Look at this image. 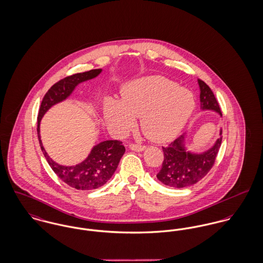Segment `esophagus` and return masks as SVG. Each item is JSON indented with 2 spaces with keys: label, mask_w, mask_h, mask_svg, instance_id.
Listing matches in <instances>:
<instances>
[{
  "label": "esophagus",
  "mask_w": 263,
  "mask_h": 263,
  "mask_svg": "<svg viewBox=\"0 0 263 263\" xmlns=\"http://www.w3.org/2000/svg\"><path fill=\"white\" fill-rule=\"evenodd\" d=\"M130 149L133 150V151H137V152H140L143 151L145 149V146H142V145H137V144H131L130 146Z\"/></svg>",
  "instance_id": "esophagus-1"
}]
</instances>
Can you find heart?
<instances>
[{"label": "heart", "instance_id": "1", "mask_svg": "<svg viewBox=\"0 0 263 263\" xmlns=\"http://www.w3.org/2000/svg\"><path fill=\"white\" fill-rule=\"evenodd\" d=\"M195 108L193 95L177 83L162 76L132 82L122 91L121 102L107 99L104 116L110 129L124 135L141 117L144 135L154 142L176 137Z\"/></svg>", "mask_w": 263, "mask_h": 263}]
</instances>
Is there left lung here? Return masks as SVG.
Returning <instances> with one entry per match:
<instances>
[{
	"label": "left lung",
	"mask_w": 263,
	"mask_h": 263,
	"mask_svg": "<svg viewBox=\"0 0 263 263\" xmlns=\"http://www.w3.org/2000/svg\"><path fill=\"white\" fill-rule=\"evenodd\" d=\"M198 84L201 109L213 110L222 116L219 104L209 86L200 79ZM219 135L215 144L200 154L186 151L184 134L171 142L168 147H162L164 160L157 174L158 180L173 188H184L200 181L214 165L222 141V130Z\"/></svg>",
	"instance_id": "obj_1"
}]
</instances>
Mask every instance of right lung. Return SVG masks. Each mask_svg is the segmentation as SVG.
<instances>
[{
	"mask_svg": "<svg viewBox=\"0 0 263 263\" xmlns=\"http://www.w3.org/2000/svg\"><path fill=\"white\" fill-rule=\"evenodd\" d=\"M101 69H94L77 73L54 84L44 96L38 114V139L46 160L62 181L78 190H93L103 186L116 171L120 159L125 153L121 141L107 140L93 147L84 161L75 166H63L53 161L45 151L40 137V122L44 114L55 104L68 98L75 87L82 82L97 77Z\"/></svg>",
	"mask_w": 263,
	"mask_h": 263,
	"instance_id": "obj_1",
	"label": "right lung"
}]
</instances>
